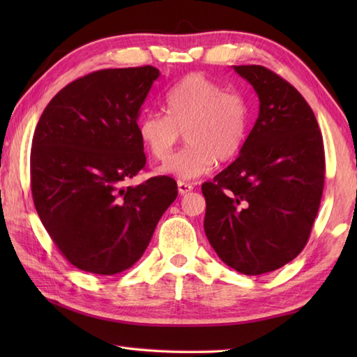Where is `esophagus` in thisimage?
<instances>
[{
  "label": "esophagus",
  "instance_id": "esophagus-1",
  "mask_svg": "<svg viewBox=\"0 0 357 357\" xmlns=\"http://www.w3.org/2000/svg\"><path fill=\"white\" fill-rule=\"evenodd\" d=\"M192 190H193V185L192 184L183 183V181H179V183H178V192L181 195H187V193H190Z\"/></svg>",
  "mask_w": 357,
  "mask_h": 357
}]
</instances>
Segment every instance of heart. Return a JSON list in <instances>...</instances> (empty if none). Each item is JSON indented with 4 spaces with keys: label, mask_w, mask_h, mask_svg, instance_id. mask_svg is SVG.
Instances as JSON below:
<instances>
[{
    "label": "heart",
    "mask_w": 357,
    "mask_h": 357,
    "mask_svg": "<svg viewBox=\"0 0 357 357\" xmlns=\"http://www.w3.org/2000/svg\"><path fill=\"white\" fill-rule=\"evenodd\" d=\"M167 115L147 112L138 121L142 146L164 162L183 131L188 146L162 167L181 179H193L213 169L216 161L236 158L247 139L250 109L244 96L193 72L181 78L164 95Z\"/></svg>",
    "instance_id": "b5f03b06"
}]
</instances>
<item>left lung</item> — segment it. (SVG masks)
Returning <instances> with one entry per match:
<instances>
[{"instance_id":"8db88e82","label":"left lung","mask_w":357,"mask_h":357,"mask_svg":"<svg viewBox=\"0 0 357 357\" xmlns=\"http://www.w3.org/2000/svg\"><path fill=\"white\" fill-rule=\"evenodd\" d=\"M259 98L239 156L202 184L204 230L221 261L242 275L293 261L312 233L325 179L322 135L290 82L262 66H233Z\"/></svg>"}]
</instances>
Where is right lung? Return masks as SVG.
I'll return each instance as SVG.
<instances>
[{"label": "right lung", "instance_id": "obj_1", "mask_svg": "<svg viewBox=\"0 0 357 357\" xmlns=\"http://www.w3.org/2000/svg\"><path fill=\"white\" fill-rule=\"evenodd\" d=\"M158 77L151 66L89 73L59 90L38 121L30 151L35 208L82 271L130 268L178 196L169 176L126 187L146 167L138 118Z\"/></svg>", "mask_w": 357, "mask_h": 357}]
</instances>
